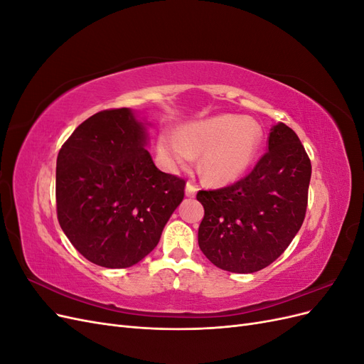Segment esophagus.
<instances>
[{
	"instance_id": "1",
	"label": "esophagus",
	"mask_w": 364,
	"mask_h": 364,
	"mask_svg": "<svg viewBox=\"0 0 364 364\" xmlns=\"http://www.w3.org/2000/svg\"><path fill=\"white\" fill-rule=\"evenodd\" d=\"M197 185H194L193 182H186V186H185V194L188 197H194L196 193H197Z\"/></svg>"
}]
</instances>
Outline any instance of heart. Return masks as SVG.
<instances>
[{
  "label": "heart",
  "instance_id": "heart-1",
  "mask_svg": "<svg viewBox=\"0 0 364 364\" xmlns=\"http://www.w3.org/2000/svg\"><path fill=\"white\" fill-rule=\"evenodd\" d=\"M261 129L252 119L220 115L183 127L181 135L165 132L159 147L173 164L183 165L202 153L200 170L213 183L238 179L255 159Z\"/></svg>",
  "mask_w": 364,
  "mask_h": 364
}]
</instances>
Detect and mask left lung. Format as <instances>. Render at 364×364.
<instances>
[{
    "instance_id": "left-lung-1",
    "label": "left lung",
    "mask_w": 364,
    "mask_h": 364,
    "mask_svg": "<svg viewBox=\"0 0 364 364\" xmlns=\"http://www.w3.org/2000/svg\"><path fill=\"white\" fill-rule=\"evenodd\" d=\"M311 179V161L294 130L273 126L267 151L243 179L200 190L205 215L199 246L218 269L253 273L279 258L301 229Z\"/></svg>"
}]
</instances>
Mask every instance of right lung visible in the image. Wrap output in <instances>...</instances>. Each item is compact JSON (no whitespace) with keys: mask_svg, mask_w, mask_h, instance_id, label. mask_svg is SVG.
<instances>
[{"mask_svg":"<svg viewBox=\"0 0 364 364\" xmlns=\"http://www.w3.org/2000/svg\"><path fill=\"white\" fill-rule=\"evenodd\" d=\"M144 142V126L127 107L106 109L59 151V225L97 266L126 269L147 257L185 196V179L158 170Z\"/></svg>","mask_w":364,"mask_h":364,"instance_id":"1","label":"right lung"}]
</instances>
